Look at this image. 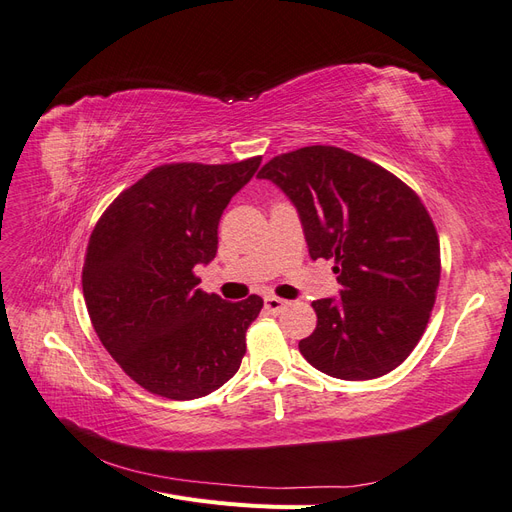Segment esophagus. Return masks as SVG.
<instances>
[{"mask_svg": "<svg viewBox=\"0 0 512 512\" xmlns=\"http://www.w3.org/2000/svg\"><path fill=\"white\" fill-rule=\"evenodd\" d=\"M265 307L269 309L271 314H277V312H282V309L286 307V301L280 299V297H273V294H269V297H265Z\"/></svg>", "mask_w": 512, "mask_h": 512, "instance_id": "esophagus-1", "label": "esophagus"}]
</instances>
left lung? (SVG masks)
<instances>
[{
	"label": "left lung",
	"instance_id": "1",
	"mask_svg": "<svg viewBox=\"0 0 512 512\" xmlns=\"http://www.w3.org/2000/svg\"><path fill=\"white\" fill-rule=\"evenodd\" d=\"M297 207L309 256L335 260L339 299L312 303L314 333L299 350L339 380H371L408 359L440 284V241L421 198L389 170L350 151L312 145L258 173Z\"/></svg>",
	"mask_w": 512,
	"mask_h": 512
}]
</instances>
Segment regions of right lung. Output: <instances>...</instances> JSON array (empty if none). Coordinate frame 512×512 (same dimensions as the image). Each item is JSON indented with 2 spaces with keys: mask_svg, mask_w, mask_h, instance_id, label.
Returning a JSON list of instances; mask_svg holds the SVG:
<instances>
[{
  "mask_svg": "<svg viewBox=\"0 0 512 512\" xmlns=\"http://www.w3.org/2000/svg\"><path fill=\"white\" fill-rule=\"evenodd\" d=\"M260 160L153 168L91 232L83 265L91 324L119 367L153 395L205 397L237 374L262 299L207 294L194 267L215 258L222 213Z\"/></svg>",
  "mask_w": 512,
  "mask_h": 512,
  "instance_id": "add662e5",
  "label": "right lung"
}]
</instances>
